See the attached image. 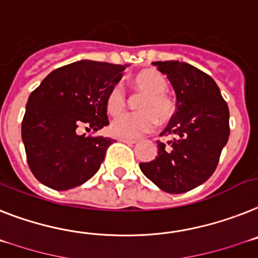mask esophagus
<instances>
[{
  "label": "esophagus",
  "instance_id": "esophagus-1",
  "mask_svg": "<svg viewBox=\"0 0 258 258\" xmlns=\"http://www.w3.org/2000/svg\"><path fill=\"white\" fill-rule=\"evenodd\" d=\"M119 142L125 143V144H135L136 140H134V139H124V138H119Z\"/></svg>",
  "mask_w": 258,
  "mask_h": 258
}]
</instances>
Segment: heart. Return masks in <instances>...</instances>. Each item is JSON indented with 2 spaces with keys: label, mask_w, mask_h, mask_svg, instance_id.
<instances>
[{
  "label": "heart",
  "mask_w": 258,
  "mask_h": 258,
  "mask_svg": "<svg viewBox=\"0 0 258 258\" xmlns=\"http://www.w3.org/2000/svg\"><path fill=\"white\" fill-rule=\"evenodd\" d=\"M134 85L144 94L139 103V114H123L111 122L112 135L124 139H136L153 131L156 123L169 122L176 106L166 94L168 82L156 69H144L134 77ZM125 93L119 84L112 86L106 97V109L111 115H118L125 109Z\"/></svg>",
  "instance_id": "obj_1"
}]
</instances>
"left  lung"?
I'll use <instances>...</instances> for the list:
<instances>
[{"label":"left lung","instance_id":"1","mask_svg":"<svg viewBox=\"0 0 258 258\" xmlns=\"http://www.w3.org/2000/svg\"><path fill=\"white\" fill-rule=\"evenodd\" d=\"M176 93L177 111L161 135H174L169 146L157 142V156L140 170L159 189L181 194L206 182L228 142L229 111L209 75L187 62L155 61Z\"/></svg>","mask_w":258,"mask_h":258}]
</instances>
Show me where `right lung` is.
<instances>
[{
	"label": "right lung",
	"mask_w": 258,
	"mask_h": 258,
	"mask_svg": "<svg viewBox=\"0 0 258 258\" xmlns=\"http://www.w3.org/2000/svg\"><path fill=\"white\" fill-rule=\"evenodd\" d=\"M127 67L80 60L55 69L30 94L22 142L39 182L62 191L98 172L114 140L79 131H98L109 124L106 97Z\"/></svg>",
	"instance_id": "obj_1"
}]
</instances>
